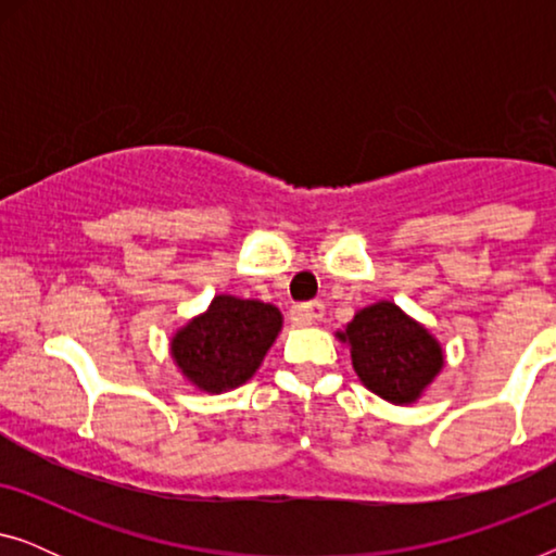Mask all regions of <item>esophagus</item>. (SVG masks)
Listing matches in <instances>:
<instances>
[{"instance_id": "1", "label": "esophagus", "mask_w": 556, "mask_h": 556, "mask_svg": "<svg viewBox=\"0 0 556 556\" xmlns=\"http://www.w3.org/2000/svg\"><path fill=\"white\" fill-rule=\"evenodd\" d=\"M321 316H324V303L321 301H308V303H303V306L295 308V321L303 324V326L318 321Z\"/></svg>"}]
</instances>
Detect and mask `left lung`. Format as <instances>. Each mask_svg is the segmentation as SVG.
Returning <instances> with one entry per match:
<instances>
[{"instance_id":"1","label":"left lung","mask_w":556,"mask_h":556,"mask_svg":"<svg viewBox=\"0 0 556 556\" xmlns=\"http://www.w3.org/2000/svg\"><path fill=\"white\" fill-rule=\"evenodd\" d=\"M337 339L349 344L359 382L392 405L420 400L445 364L440 341L392 301L356 311Z\"/></svg>"}]
</instances>
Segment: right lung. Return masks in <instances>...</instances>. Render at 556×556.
<instances>
[{"instance_id": "1", "label": "right lung", "mask_w": 556, "mask_h": 556, "mask_svg": "<svg viewBox=\"0 0 556 556\" xmlns=\"http://www.w3.org/2000/svg\"><path fill=\"white\" fill-rule=\"evenodd\" d=\"M283 316L273 303L219 293L204 314L177 329L169 349L197 390L219 394L245 384L278 339Z\"/></svg>"}]
</instances>
